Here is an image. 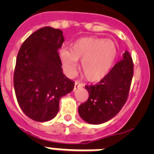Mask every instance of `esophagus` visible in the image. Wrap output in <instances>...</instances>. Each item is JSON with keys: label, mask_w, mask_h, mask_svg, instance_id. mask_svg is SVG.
I'll return each instance as SVG.
<instances>
[{"label": "esophagus", "mask_w": 154, "mask_h": 154, "mask_svg": "<svg viewBox=\"0 0 154 154\" xmlns=\"http://www.w3.org/2000/svg\"><path fill=\"white\" fill-rule=\"evenodd\" d=\"M82 87H84V85L82 84V83H80V82H77V81H76V82H75L74 90H76L77 89H79V88H82Z\"/></svg>", "instance_id": "34e87169"}]
</instances>
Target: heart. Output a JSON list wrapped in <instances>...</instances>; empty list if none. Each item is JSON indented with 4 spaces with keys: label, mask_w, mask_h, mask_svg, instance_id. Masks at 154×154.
<instances>
[{
    "label": "heart",
    "mask_w": 154,
    "mask_h": 154,
    "mask_svg": "<svg viewBox=\"0 0 154 154\" xmlns=\"http://www.w3.org/2000/svg\"><path fill=\"white\" fill-rule=\"evenodd\" d=\"M60 60L69 75L74 74L82 61V72L89 81H98L109 73L117 58V50L112 41L101 37H83L74 42L71 49L63 47Z\"/></svg>",
    "instance_id": "heart-1"
}]
</instances>
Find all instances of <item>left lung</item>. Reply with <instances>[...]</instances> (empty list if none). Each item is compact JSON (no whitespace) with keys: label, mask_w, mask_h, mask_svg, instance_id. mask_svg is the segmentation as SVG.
Returning a JSON list of instances; mask_svg holds the SVG:
<instances>
[{"label":"left lung","mask_w":154,"mask_h":154,"mask_svg":"<svg viewBox=\"0 0 154 154\" xmlns=\"http://www.w3.org/2000/svg\"><path fill=\"white\" fill-rule=\"evenodd\" d=\"M134 75V64L127 51L101 82L86 85L89 99L78 108L80 117L92 125H100L112 119L125 104Z\"/></svg>","instance_id":"left-lung-1"}]
</instances>
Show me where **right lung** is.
<instances>
[{"mask_svg":"<svg viewBox=\"0 0 154 154\" xmlns=\"http://www.w3.org/2000/svg\"><path fill=\"white\" fill-rule=\"evenodd\" d=\"M62 31L44 27L30 35L18 52L13 76L17 102L33 121H50L59 101L72 91L74 82L63 73L58 49L65 41Z\"/></svg>","mask_w":154,"mask_h":154,"instance_id":"1","label":"right lung"}]
</instances>
